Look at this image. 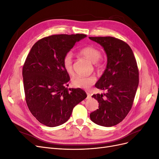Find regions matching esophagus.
Instances as JSON below:
<instances>
[{"instance_id": "34e87169", "label": "esophagus", "mask_w": 159, "mask_h": 159, "mask_svg": "<svg viewBox=\"0 0 159 159\" xmlns=\"http://www.w3.org/2000/svg\"><path fill=\"white\" fill-rule=\"evenodd\" d=\"M91 98V94L89 93H87V99H90Z\"/></svg>"}]
</instances>
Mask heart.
Returning a JSON list of instances; mask_svg holds the SVG:
<instances>
[{
    "label": "heart",
    "instance_id": "heart-1",
    "mask_svg": "<svg viewBox=\"0 0 159 159\" xmlns=\"http://www.w3.org/2000/svg\"><path fill=\"white\" fill-rule=\"evenodd\" d=\"M80 54L84 56L92 63L95 64L98 68H102L103 67V64L99 61L102 56V53L96 48L91 46L84 47L80 49ZM63 66L65 70L68 74H72L73 72V56L71 53H68L64 56L63 58ZM95 81L96 78L94 76L85 77L77 75L72 79V84L77 88L89 89L91 85L95 83Z\"/></svg>",
    "mask_w": 159,
    "mask_h": 159
}]
</instances>
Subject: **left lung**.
Masks as SVG:
<instances>
[{"label": "left lung", "instance_id": "8db88e82", "mask_svg": "<svg viewBox=\"0 0 159 159\" xmlns=\"http://www.w3.org/2000/svg\"><path fill=\"white\" fill-rule=\"evenodd\" d=\"M103 48L107 55V66L95 84L106 90L103 94L93 95L99 109L91 113L95 124L112 127L121 122L131 110L139 85V70L133 52L125 42L113 37H89Z\"/></svg>", "mask_w": 159, "mask_h": 159}]
</instances>
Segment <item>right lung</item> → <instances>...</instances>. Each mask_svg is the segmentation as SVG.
Masks as SVG:
<instances>
[{"mask_svg": "<svg viewBox=\"0 0 159 159\" xmlns=\"http://www.w3.org/2000/svg\"><path fill=\"white\" fill-rule=\"evenodd\" d=\"M86 36L77 34L44 38L35 43L26 57L22 69L26 102L33 116L46 126L66 123L74 107L87 98L81 89L65 87L70 76L63 66L64 56Z\"/></svg>", "mask_w": 159, "mask_h": 159, "instance_id": "1", "label": "right lung"}]
</instances>
